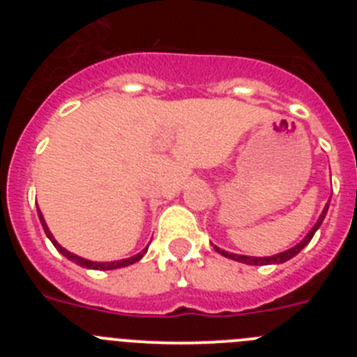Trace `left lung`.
<instances>
[{"label":"left lung","mask_w":357,"mask_h":357,"mask_svg":"<svg viewBox=\"0 0 357 357\" xmlns=\"http://www.w3.org/2000/svg\"><path fill=\"white\" fill-rule=\"evenodd\" d=\"M329 202H331V200H329ZM327 209H329V204H327V206H326V209L321 211L320 218H318V222L314 223L313 229L309 230L307 236H305V238L302 239V241L298 243V245H295V247L289 248V250H286V252H280V254L270 255V257H250V255L229 254V252L222 250V248H218V247H214V250H216L218 254H222V255H225V257H229V259L239 261V263H245V264H280V263H286V261H289V259H291V257H295V255L298 254V252H301L302 248H304L305 245H307V243L311 241V239H313L314 232H317V230L320 229L321 222H324V218H326Z\"/></svg>","instance_id":"1"}]
</instances>
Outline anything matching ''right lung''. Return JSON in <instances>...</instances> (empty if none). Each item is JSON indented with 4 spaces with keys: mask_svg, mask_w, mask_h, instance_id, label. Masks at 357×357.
I'll list each match as a JSON object with an SVG mask.
<instances>
[{
    "mask_svg": "<svg viewBox=\"0 0 357 357\" xmlns=\"http://www.w3.org/2000/svg\"><path fill=\"white\" fill-rule=\"evenodd\" d=\"M37 213H39V220H40V223H43V229H44V232H46V236H48V238H50V241L53 243V247H55L56 250L61 252V254L64 255V257H68L69 261H73V263L80 264L82 268H91V270H116V268H125V266H128V264H134V263H137V261H139L141 257H143V255L146 254V250H148V247H146V248H144V250H141L139 254L132 255V257H128V259H121V261H110V263H94V261L84 259V257H78V255L71 254V252H68V250H66V248H62L61 245H59V243H56V239L53 238V234H52V232H50L48 225H46V222H44L43 213H40L39 209H37Z\"/></svg>",
    "mask_w": 357,
    "mask_h": 357,
    "instance_id": "add662e5",
    "label": "right lung"
}]
</instances>
